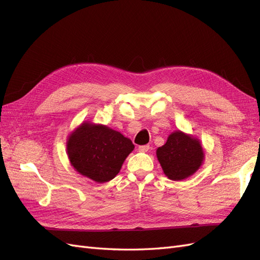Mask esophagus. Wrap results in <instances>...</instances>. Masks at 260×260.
<instances>
[{"mask_svg":"<svg viewBox=\"0 0 260 260\" xmlns=\"http://www.w3.org/2000/svg\"><path fill=\"white\" fill-rule=\"evenodd\" d=\"M139 152H142V153H146L148 152L149 149V145H142V146H139Z\"/></svg>","mask_w":260,"mask_h":260,"instance_id":"esophagus-1","label":"esophagus"}]
</instances>
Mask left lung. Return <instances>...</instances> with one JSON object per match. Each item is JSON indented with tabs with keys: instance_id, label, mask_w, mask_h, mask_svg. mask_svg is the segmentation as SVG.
<instances>
[{
	"instance_id": "1",
	"label": "left lung",
	"mask_w": 260,
	"mask_h": 260,
	"mask_svg": "<svg viewBox=\"0 0 260 260\" xmlns=\"http://www.w3.org/2000/svg\"><path fill=\"white\" fill-rule=\"evenodd\" d=\"M156 155L164 174L174 181L194 175L204 160L200 140L180 130L171 133L166 144L157 148Z\"/></svg>"
}]
</instances>
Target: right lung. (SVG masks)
Returning a JSON list of instances; mask_svg holds the SVG:
<instances>
[{
	"label": "right lung",
	"mask_w": 260,
	"mask_h": 260,
	"mask_svg": "<svg viewBox=\"0 0 260 260\" xmlns=\"http://www.w3.org/2000/svg\"><path fill=\"white\" fill-rule=\"evenodd\" d=\"M133 148L131 140L120 132L92 122H82L67 140L72 166L98 183L114 179Z\"/></svg>",
	"instance_id": "add662e5"
}]
</instances>
